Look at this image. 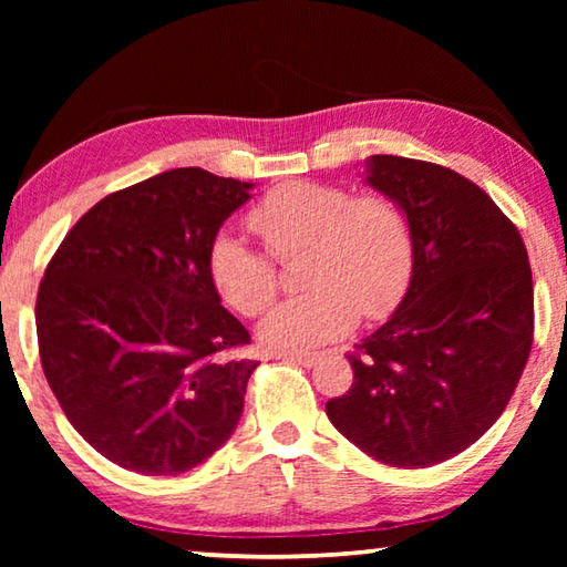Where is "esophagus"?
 I'll list each match as a JSON object with an SVG mask.
<instances>
[{"mask_svg": "<svg viewBox=\"0 0 567 567\" xmlns=\"http://www.w3.org/2000/svg\"><path fill=\"white\" fill-rule=\"evenodd\" d=\"M282 360L302 364V368H315L318 364V354H282Z\"/></svg>", "mask_w": 567, "mask_h": 567, "instance_id": "34e87169", "label": "esophagus"}]
</instances>
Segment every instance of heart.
Returning a JSON list of instances; mask_svg holds the SVG:
<instances>
[{
  "instance_id": "1",
  "label": "heart",
  "mask_w": 567,
  "mask_h": 567,
  "mask_svg": "<svg viewBox=\"0 0 567 567\" xmlns=\"http://www.w3.org/2000/svg\"><path fill=\"white\" fill-rule=\"evenodd\" d=\"M247 225L275 262L302 255L297 282L307 292L262 320L260 340L267 350H318L344 338L360 315L364 320L385 318L408 290L410 225L385 195L352 197L344 187L324 182H285L249 209ZM269 258L227 233L207 249L209 280L245 318L262 315L280 287Z\"/></svg>"
}]
</instances>
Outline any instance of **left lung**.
I'll return each instance as SVG.
<instances>
[{"instance_id":"left-lung-1","label":"left lung","mask_w":567,"mask_h":567,"mask_svg":"<svg viewBox=\"0 0 567 567\" xmlns=\"http://www.w3.org/2000/svg\"><path fill=\"white\" fill-rule=\"evenodd\" d=\"M368 182L408 217L412 280L348 354L352 388L324 410L380 463L430 467L483 437L511 402L533 348V272L517 227L455 169L375 155Z\"/></svg>"}]
</instances>
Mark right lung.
Here are the masks:
<instances>
[{"instance_id":"add662e5","label":"right lung","mask_w":567,"mask_h":567,"mask_svg":"<svg viewBox=\"0 0 567 567\" xmlns=\"http://www.w3.org/2000/svg\"><path fill=\"white\" fill-rule=\"evenodd\" d=\"M249 182L199 167L112 192L56 247L37 292L44 378L76 433L140 475L187 473L235 433L257 362L207 275Z\"/></svg>"}]
</instances>
